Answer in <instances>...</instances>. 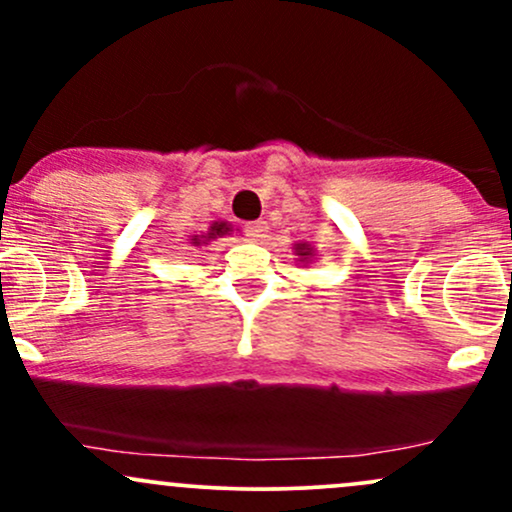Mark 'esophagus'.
Instances as JSON below:
<instances>
[{
  "mask_svg": "<svg viewBox=\"0 0 512 512\" xmlns=\"http://www.w3.org/2000/svg\"><path fill=\"white\" fill-rule=\"evenodd\" d=\"M245 231H248V236L252 240H262L264 236H267V221L248 223V226H245Z\"/></svg>",
  "mask_w": 512,
  "mask_h": 512,
  "instance_id": "esophagus-1",
  "label": "esophagus"
}]
</instances>
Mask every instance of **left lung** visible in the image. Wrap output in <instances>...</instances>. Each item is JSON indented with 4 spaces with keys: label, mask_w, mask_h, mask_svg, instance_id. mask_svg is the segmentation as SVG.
Listing matches in <instances>:
<instances>
[{
    "label": "left lung",
    "mask_w": 512,
    "mask_h": 512,
    "mask_svg": "<svg viewBox=\"0 0 512 512\" xmlns=\"http://www.w3.org/2000/svg\"><path fill=\"white\" fill-rule=\"evenodd\" d=\"M293 250H296L298 262H303V264H310V257H313V252H315L308 243H296L293 245Z\"/></svg>",
    "instance_id": "obj_1"
}]
</instances>
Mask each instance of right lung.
Wrapping results in <instances>:
<instances>
[{
	"label": "right lung",
	"mask_w": 512,
	"mask_h": 512,
	"mask_svg": "<svg viewBox=\"0 0 512 512\" xmlns=\"http://www.w3.org/2000/svg\"><path fill=\"white\" fill-rule=\"evenodd\" d=\"M233 231V226L228 221H214L209 226V231L204 233V236H192L190 240H192V245H195V248H202V245H209L211 240H216V238H221V236H228V233Z\"/></svg>",
	"instance_id": "obj_1"
}]
</instances>
